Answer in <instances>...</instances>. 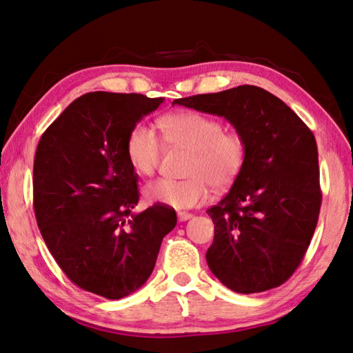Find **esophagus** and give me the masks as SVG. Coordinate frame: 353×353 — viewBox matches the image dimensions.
<instances>
[{"mask_svg": "<svg viewBox=\"0 0 353 353\" xmlns=\"http://www.w3.org/2000/svg\"><path fill=\"white\" fill-rule=\"evenodd\" d=\"M190 218H193V214H192V213H187V212H178V221H179V222L189 221Z\"/></svg>", "mask_w": 353, "mask_h": 353, "instance_id": "esophagus-1", "label": "esophagus"}]
</instances>
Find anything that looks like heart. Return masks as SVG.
<instances>
[{"mask_svg": "<svg viewBox=\"0 0 353 353\" xmlns=\"http://www.w3.org/2000/svg\"><path fill=\"white\" fill-rule=\"evenodd\" d=\"M163 140L170 148L189 150L184 179L161 178L150 183L145 195L150 203L170 208H190L207 199L208 185L222 192L232 187L247 161V141L239 131L224 129L216 117L195 111L175 112L160 121ZM163 140L145 121L135 123L126 139V155L135 174L150 176L163 154Z\"/></svg>", "mask_w": 353, "mask_h": 353, "instance_id": "1", "label": "heart"}]
</instances>
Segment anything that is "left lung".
<instances>
[{
  "mask_svg": "<svg viewBox=\"0 0 353 353\" xmlns=\"http://www.w3.org/2000/svg\"><path fill=\"white\" fill-rule=\"evenodd\" d=\"M174 105L227 119L247 141V161L221 203L207 265L239 294L263 292L290 279L303 261L321 207L315 137L267 90L241 85Z\"/></svg>",
  "mask_w": 353,
  "mask_h": 353,
  "instance_id": "8db88e82",
  "label": "left lung"
}]
</instances>
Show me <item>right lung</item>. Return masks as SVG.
<instances>
[{"label":"right lung","instance_id":"obj_1","mask_svg":"<svg viewBox=\"0 0 353 353\" xmlns=\"http://www.w3.org/2000/svg\"><path fill=\"white\" fill-rule=\"evenodd\" d=\"M163 97L94 91L76 99L42 134L33 163L34 216L65 276L110 300L126 297L152 272L174 208L139 204V175L126 139Z\"/></svg>","mask_w":353,"mask_h":353}]
</instances>
